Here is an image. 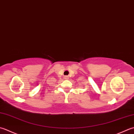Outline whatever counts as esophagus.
<instances>
[{
	"label": "esophagus",
	"mask_w": 134,
	"mask_h": 134,
	"mask_svg": "<svg viewBox=\"0 0 134 134\" xmlns=\"http://www.w3.org/2000/svg\"><path fill=\"white\" fill-rule=\"evenodd\" d=\"M64 78H65V79H68V77H67V76H65Z\"/></svg>",
	"instance_id": "1"
}]
</instances>
